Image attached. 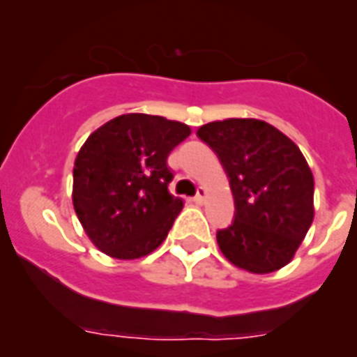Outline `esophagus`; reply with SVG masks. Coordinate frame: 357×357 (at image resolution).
<instances>
[{
	"label": "esophagus",
	"mask_w": 357,
	"mask_h": 357,
	"mask_svg": "<svg viewBox=\"0 0 357 357\" xmlns=\"http://www.w3.org/2000/svg\"><path fill=\"white\" fill-rule=\"evenodd\" d=\"M206 196H208V192H206V188L201 187L199 192H197V196L194 197V201H196L197 204H203L204 199H206Z\"/></svg>",
	"instance_id": "1"
}]
</instances>
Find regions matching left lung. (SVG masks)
Returning a JSON list of instances; mask_svg holds the SVG:
<instances>
[{"label": "left lung", "instance_id": "obj_1", "mask_svg": "<svg viewBox=\"0 0 357 357\" xmlns=\"http://www.w3.org/2000/svg\"><path fill=\"white\" fill-rule=\"evenodd\" d=\"M197 136L230 179L235 219L217 231L222 255L255 275L289 264L314 219V178L298 145L257 119L204 123Z\"/></svg>", "mask_w": 357, "mask_h": 357}]
</instances>
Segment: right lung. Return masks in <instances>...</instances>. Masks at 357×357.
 I'll use <instances>...</instances> for the list:
<instances>
[{
    "instance_id": "obj_1",
    "label": "right lung",
    "mask_w": 357,
    "mask_h": 357,
    "mask_svg": "<svg viewBox=\"0 0 357 357\" xmlns=\"http://www.w3.org/2000/svg\"><path fill=\"white\" fill-rule=\"evenodd\" d=\"M187 123L127 113L88 136L73 167V208L86 235L105 255L135 260L160 246L183 201L169 192L170 151Z\"/></svg>"
}]
</instances>
